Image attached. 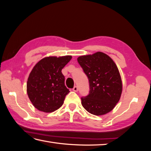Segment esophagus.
I'll use <instances>...</instances> for the list:
<instances>
[{
	"instance_id": "34e87169",
	"label": "esophagus",
	"mask_w": 151,
	"mask_h": 151,
	"mask_svg": "<svg viewBox=\"0 0 151 151\" xmlns=\"http://www.w3.org/2000/svg\"><path fill=\"white\" fill-rule=\"evenodd\" d=\"M78 90V87H77V86H74V88H73V91H75V92H77Z\"/></svg>"
}]
</instances>
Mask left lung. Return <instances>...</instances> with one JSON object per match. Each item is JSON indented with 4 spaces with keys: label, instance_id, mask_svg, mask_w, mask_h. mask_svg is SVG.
<instances>
[{
    "label": "left lung",
    "instance_id": "left-lung-1",
    "mask_svg": "<svg viewBox=\"0 0 151 151\" xmlns=\"http://www.w3.org/2000/svg\"><path fill=\"white\" fill-rule=\"evenodd\" d=\"M77 60L90 86L89 94L81 98L82 105L94 115L108 113L119 101L122 91L121 75L115 63L102 52L81 56Z\"/></svg>",
    "mask_w": 151,
    "mask_h": 151
}]
</instances>
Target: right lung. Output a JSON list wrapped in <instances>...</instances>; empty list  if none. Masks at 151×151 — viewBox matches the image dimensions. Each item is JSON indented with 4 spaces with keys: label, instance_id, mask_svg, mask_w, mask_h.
<instances>
[{
    "label": "right lung",
    "instance_id": "add662e5",
    "mask_svg": "<svg viewBox=\"0 0 151 151\" xmlns=\"http://www.w3.org/2000/svg\"><path fill=\"white\" fill-rule=\"evenodd\" d=\"M72 56L47 57L39 60L30 72L27 83L30 101L36 109L52 112L63 105L69 90L65 85L62 70Z\"/></svg>",
    "mask_w": 151,
    "mask_h": 151
}]
</instances>
